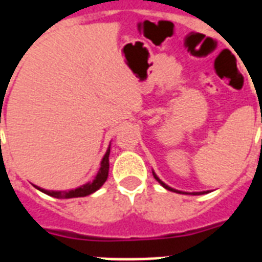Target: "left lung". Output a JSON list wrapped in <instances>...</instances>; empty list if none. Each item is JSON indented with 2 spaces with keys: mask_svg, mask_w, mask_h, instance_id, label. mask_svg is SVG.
Listing matches in <instances>:
<instances>
[{
  "mask_svg": "<svg viewBox=\"0 0 262 262\" xmlns=\"http://www.w3.org/2000/svg\"><path fill=\"white\" fill-rule=\"evenodd\" d=\"M152 174H154V177H155L156 181H158V182H159L160 185L164 187V189H167V190H170V191H175V193H185V194H193V195H199V194H204V193H208V190L207 191H193V193H187V191L177 190V189H174V187H170L168 185H166V183H164L163 181H162V179H160L159 177H158V175H156L154 171H152Z\"/></svg>",
  "mask_w": 262,
  "mask_h": 262,
  "instance_id": "left-lung-1",
  "label": "left lung"
}]
</instances>
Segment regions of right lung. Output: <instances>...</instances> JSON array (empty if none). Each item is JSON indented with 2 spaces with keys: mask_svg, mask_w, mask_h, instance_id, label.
Masks as SVG:
<instances>
[{
  "mask_svg": "<svg viewBox=\"0 0 262 262\" xmlns=\"http://www.w3.org/2000/svg\"><path fill=\"white\" fill-rule=\"evenodd\" d=\"M110 145H108L106 154L103 156L102 162H100V167H99L98 174L95 175L94 181L84 183L81 186L76 187V189H71V190H46V189H42V187L39 186L35 187H36L38 190L42 191V193H45V194L55 197V199H75V197H85V195L92 194V193H95V191L99 190V189L103 186V183L106 182L107 177H108V167H110V164H108Z\"/></svg>",
  "mask_w": 262,
  "mask_h": 262,
  "instance_id": "obj_1",
  "label": "right lung"
}]
</instances>
